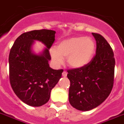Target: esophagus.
<instances>
[{"mask_svg":"<svg viewBox=\"0 0 124 124\" xmlns=\"http://www.w3.org/2000/svg\"><path fill=\"white\" fill-rule=\"evenodd\" d=\"M62 76L64 77H66V76H67V72H66V71H63V73H62Z\"/></svg>","mask_w":124,"mask_h":124,"instance_id":"obj_1","label":"esophagus"}]
</instances>
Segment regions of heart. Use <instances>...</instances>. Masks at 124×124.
I'll use <instances>...</instances> for the list:
<instances>
[{
  "instance_id": "b5f03b06",
  "label": "heart",
  "mask_w": 124,
  "mask_h": 124,
  "mask_svg": "<svg viewBox=\"0 0 124 124\" xmlns=\"http://www.w3.org/2000/svg\"><path fill=\"white\" fill-rule=\"evenodd\" d=\"M96 51V43L90 37L73 36L59 41L56 49L51 48L50 54L57 65L66 62L70 67L79 69L86 66L92 60Z\"/></svg>"
}]
</instances>
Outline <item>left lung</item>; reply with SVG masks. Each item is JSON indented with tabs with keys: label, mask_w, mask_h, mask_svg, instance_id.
I'll list each match as a JSON object with an SVG mask.
<instances>
[{
	"label": "left lung",
	"mask_w": 124,
	"mask_h": 124,
	"mask_svg": "<svg viewBox=\"0 0 124 124\" xmlns=\"http://www.w3.org/2000/svg\"><path fill=\"white\" fill-rule=\"evenodd\" d=\"M96 41V55L83 68L68 71L70 81L69 101L77 110L96 108L109 96L112 89L115 60L112 48L103 37L92 33Z\"/></svg>",
	"instance_id": "left-lung-1"
}]
</instances>
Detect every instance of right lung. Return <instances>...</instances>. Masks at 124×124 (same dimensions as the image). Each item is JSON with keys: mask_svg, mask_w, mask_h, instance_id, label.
Returning a JSON list of instances; mask_svg holds the SVG:
<instances>
[{"mask_svg": "<svg viewBox=\"0 0 124 124\" xmlns=\"http://www.w3.org/2000/svg\"><path fill=\"white\" fill-rule=\"evenodd\" d=\"M56 32L42 29L24 32L14 42L9 55V81L16 96L32 107H40L49 100L51 92L62 77V70L50 68L49 50ZM35 41L45 45L39 54L33 51Z\"/></svg>", "mask_w": 124, "mask_h": 124, "instance_id": "right-lung-1", "label": "right lung"}]
</instances>
